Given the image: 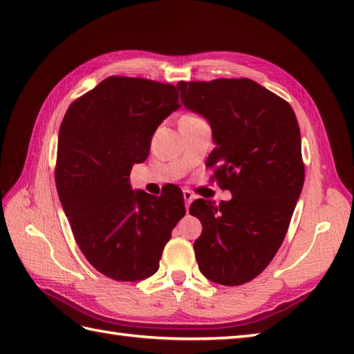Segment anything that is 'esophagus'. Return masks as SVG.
Masks as SVG:
<instances>
[{
  "label": "esophagus",
  "instance_id": "obj_1",
  "mask_svg": "<svg viewBox=\"0 0 354 354\" xmlns=\"http://www.w3.org/2000/svg\"><path fill=\"white\" fill-rule=\"evenodd\" d=\"M183 194H184V201H185V208H187V212H189V207H190V204L193 202L194 196H193V193L190 190H184Z\"/></svg>",
  "mask_w": 354,
  "mask_h": 354
}]
</instances>
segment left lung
<instances>
[{
	"instance_id": "1",
	"label": "left lung",
	"mask_w": 354,
	"mask_h": 354,
	"mask_svg": "<svg viewBox=\"0 0 354 354\" xmlns=\"http://www.w3.org/2000/svg\"><path fill=\"white\" fill-rule=\"evenodd\" d=\"M184 106L213 132L221 189L232 198L196 199L190 214L202 223L194 242L199 270L223 286L251 281L281 246L304 184L301 133L288 102L251 79L179 82Z\"/></svg>"
}]
</instances>
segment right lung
<instances>
[{
	"mask_svg": "<svg viewBox=\"0 0 354 354\" xmlns=\"http://www.w3.org/2000/svg\"><path fill=\"white\" fill-rule=\"evenodd\" d=\"M179 108L176 86L112 76L66 111L57 141L56 187L74 239L91 265L117 281L153 275L185 214L178 187L160 198L132 190L158 126Z\"/></svg>",
	"mask_w": 354,
	"mask_h": 354,
	"instance_id": "obj_1",
	"label": "right lung"
}]
</instances>
